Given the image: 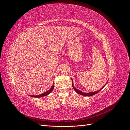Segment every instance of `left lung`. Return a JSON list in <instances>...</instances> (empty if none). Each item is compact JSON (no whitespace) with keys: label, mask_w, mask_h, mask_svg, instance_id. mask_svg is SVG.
<instances>
[{"label":"left lung","mask_w":130,"mask_h":130,"mask_svg":"<svg viewBox=\"0 0 130 130\" xmlns=\"http://www.w3.org/2000/svg\"><path fill=\"white\" fill-rule=\"evenodd\" d=\"M72 81H73V80H72ZM107 84V83H106ZM106 84L104 85V86L106 85ZM72 86H73V88L74 89V90H75V91L77 94H80V95H84V96H92V95H95V94H96V93H98V92H99L100 90L103 89V88H104V87H102V88H101L100 90H97V91H96V92H92V93H84V92H81V91H80V90H77V89H76L74 87V85H73V83L72 82Z\"/></svg>","instance_id":"left-lung-1"}]
</instances>
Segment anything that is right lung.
<instances>
[{
  "label": "right lung",
  "mask_w": 130,
  "mask_h": 130,
  "mask_svg": "<svg viewBox=\"0 0 130 130\" xmlns=\"http://www.w3.org/2000/svg\"><path fill=\"white\" fill-rule=\"evenodd\" d=\"M54 85H53L52 86V87H51V88L49 90H48V91H46V92H44V93L41 94H40V95H30V96H31V97H34V98H40V97H43V96H46L47 95H48V94L51 92L52 91V90L54 89Z\"/></svg>",
  "instance_id": "add662e5"
}]
</instances>
